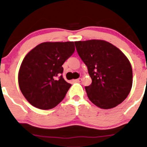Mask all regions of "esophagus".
<instances>
[{"mask_svg": "<svg viewBox=\"0 0 147 147\" xmlns=\"http://www.w3.org/2000/svg\"><path fill=\"white\" fill-rule=\"evenodd\" d=\"M81 81H82V79H81V78H78V79L75 80H74V82H81Z\"/></svg>", "mask_w": 147, "mask_h": 147, "instance_id": "34e87169", "label": "esophagus"}]
</instances>
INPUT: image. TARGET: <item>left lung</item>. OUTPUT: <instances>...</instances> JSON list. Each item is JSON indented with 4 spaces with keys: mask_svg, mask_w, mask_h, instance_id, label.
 I'll return each mask as SVG.
<instances>
[{
    "mask_svg": "<svg viewBox=\"0 0 147 147\" xmlns=\"http://www.w3.org/2000/svg\"><path fill=\"white\" fill-rule=\"evenodd\" d=\"M75 45L92 79V84L85 87L89 100L105 109L121 104L132 86V69L127 57L101 40L78 41Z\"/></svg>",
    "mask_w": 147,
    "mask_h": 147,
    "instance_id": "obj_1",
    "label": "left lung"
}]
</instances>
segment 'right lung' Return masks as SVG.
Wrapping results in <instances>:
<instances>
[{
    "label": "right lung",
    "mask_w": 147,
    "mask_h": 147,
    "mask_svg": "<svg viewBox=\"0 0 147 147\" xmlns=\"http://www.w3.org/2000/svg\"><path fill=\"white\" fill-rule=\"evenodd\" d=\"M74 52V42H47L28 53L20 65L18 84L30 104L50 109L65 98L72 84L63 78L62 65Z\"/></svg>",
    "instance_id": "add662e5"
}]
</instances>
